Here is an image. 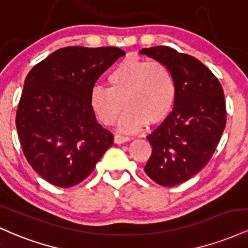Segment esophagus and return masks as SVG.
Wrapping results in <instances>:
<instances>
[{
    "label": "esophagus",
    "instance_id": "34e87169",
    "mask_svg": "<svg viewBox=\"0 0 248 248\" xmlns=\"http://www.w3.org/2000/svg\"><path fill=\"white\" fill-rule=\"evenodd\" d=\"M130 138H128V136H124V135H120V134H116L114 136V142L118 144H121L124 143V142H127L129 141Z\"/></svg>",
    "mask_w": 248,
    "mask_h": 248
}]
</instances>
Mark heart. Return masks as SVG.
Here are the masks:
<instances>
[{
    "mask_svg": "<svg viewBox=\"0 0 248 248\" xmlns=\"http://www.w3.org/2000/svg\"><path fill=\"white\" fill-rule=\"evenodd\" d=\"M107 86H95L91 105L96 116L107 126L114 124L124 109L120 128L136 132L150 124L163 121L171 112L176 98L173 77L163 62L128 56L108 75Z\"/></svg>",
    "mask_w": 248,
    "mask_h": 248,
    "instance_id": "1",
    "label": "heart"
}]
</instances>
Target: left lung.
<instances>
[{
  "mask_svg": "<svg viewBox=\"0 0 248 248\" xmlns=\"http://www.w3.org/2000/svg\"><path fill=\"white\" fill-rule=\"evenodd\" d=\"M163 62L176 85L173 109L147 136L153 148L144 171L162 186H175L198 173L211 160L226 124L220 82L195 57L169 46L140 51Z\"/></svg>",
  "mask_w": 248,
  "mask_h": 248,
  "instance_id": "1",
  "label": "left lung"
}]
</instances>
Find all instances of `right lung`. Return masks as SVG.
Masks as SVG:
<instances>
[{
    "instance_id": "obj_1",
    "label": "right lung",
    "mask_w": 248,
    "mask_h": 248,
    "mask_svg": "<svg viewBox=\"0 0 248 248\" xmlns=\"http://www.w3.org/2000/svg\"><path fill=\"white\" fill-rule=\"evenodd\" d=\"M124 55L114 46L62 47L28 73L16 128L25 158L49 183L77 186L113 144L114 135L96 121L91 92Z\"/></svg>"
}]
</instances>
